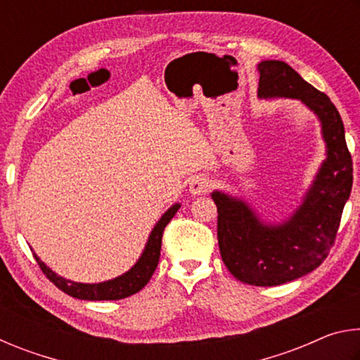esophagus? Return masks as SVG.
<instances>
[{
    "label": "esophagus",
    "mask_w": 360,
    "mask_h": 360,
    "mask_svg": "<svg viewBox=\"0 0 360 360\" xmlns=\"http://www.w3.org/2000/svg\"><path fill=\"white\" fill-rule=\"evenodd\" d=\"M211 188V181L205 176H193L188 182V192L192 195H203Z\"/></svg>",
    "instance_id": "esophagus-1"
}]
</instances>
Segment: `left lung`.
<instances>
[{
  "instance_id": "1",
  "label": "left lung",
  "mask_w": 360,
  "mask_h": 360,
  "mask_svg": "<svg viewBox=\"0 0 360 360\" xmlns=\"http://www.w3.org/2000/svg\"><path fill=\"white\" fill-rule=\"evenodd\" d=\"M260 98H297L318 115L327 158L294 214L281 224H265L240 198L212 192L217 206L219 251L229 271L251 285H279L302 278L326 260L333 246L345 203L352 187V158L343 120L319 92L279 60L259 66Z\"/></svg>"
}]
</instances>
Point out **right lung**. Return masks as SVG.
<instances>
[{
	"label": "right lung",
	"instance_id": "right-lung-1",
	"mask_svg": "<svg viewBox=\"0 0 360 360\" xmlns=\"http://www.w3.org/2000/svg\"><path fill=\"white\" fill-rule=\"evenodd\" d=\"M179 208V203L173 205L172 208L160 217V221L155 224V227L152 229L149 235L148 245H146L141 257L138 259L136 264L122 276L109 279V281L105 283L82 284L70 281V279H65L62 276H58L57 273H53L38 255H33L49 281H52L60 290H63L65 294L75 298H81V300H120V298L136 294V292L141 290L144 285L149 283V279L154 275L157 268L158 259H160L163 230H165L168 222L172 221Z\"/></svg>",
	"mask_w": 360,
	"mask_h": 360
}]
</instances>
